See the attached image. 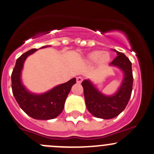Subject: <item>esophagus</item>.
<instances>
[{"label": "esophagus", "instance_id": "1", "mask_svg": "<svg viewBox=\"0 0 154 154\" xmlns=\"http://www.w3.org/2000/svg\"><path fill=\"white\" fill-rule=\"evenodd\" d=\"M82 80H83V79H82V77H77V82L79 84L81 83V82H82Z\"/></svg>", "mask_w": 154, "mask_h": 154}]
</instances>
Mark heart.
I'll use <instances>...</instances> for the list:
<instances>
[{"mask_svg":"<svg viewBox=\"0 0 154 154\" xmlns=\"http://www.w3.org/2000/svg\"><path fill=\"white\" fill-rule=\"evenodd\" d=\"M87 60L89 63H96L97 62L98 65L100 66H104L109 63L111 60L109 53L106 51H93L89 53L87 56Z\"/></svg>","mask_w":154,"mask_h":154,"instance_id":"b5f03b06","label":"heart"}]
</instances>
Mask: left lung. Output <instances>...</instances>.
Segmentation results:
<instances>
[{
  "label": "left lung",
  "instance_id": "8db88e82",
  "mask_svg": "<svg viewBox=\"0 0 154 154\" xmlns=\"http://www.w3.org/2000/svg\"><path fill=\"white\" fill-rule=\"evenodd\" d=\"M117 56L110 63L123 72L124 77L117 91L111 96L103 94L89 80L82 82L84 97L87 109L95 117L109 119L116 117L123 111L128 103L133 88V73L131 62L123 53L116 50Z\"/></svg>",
  "mask_w": 154,
  "mask_h": 154
}]
</instances>
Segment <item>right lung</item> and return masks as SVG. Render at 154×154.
Returning <instances> with one entry per match:
<instances>
[{
    "instance_id": "right-lung-1",
    "label": "right lung",
    "mask_w": 154,
    "mask_h": 154,
    "mask_svg": "<svg viewBox=\"0 0 154 154\" xmlns=\"http://www.w3.org/2000/svg\"><path fill=\"white\" fill-rule=\"evenodd\" d=\"M37 50L32 48L17 59L12 73V89L19 106L27 115L36 119L48 120L56 118L63 111L68 94L76 83V78L57 85L46 93L37 94L29 91L21 82V71L27 57Z\"/></svg>"
}]
</instances>
